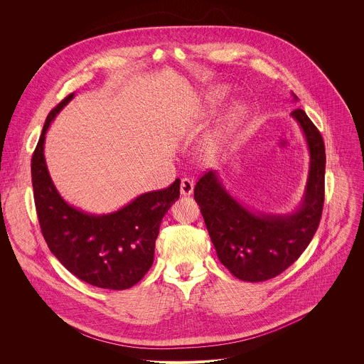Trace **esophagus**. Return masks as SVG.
<instances>
[{"instance_id":"34e87169","label":"esophagus","mask_w":364,"mask_h":364,"mask_svg":"<svg viewBox=\"0 0 364 364\" xmlns=\"http://www.w3.org/2000/svg\"><path fill=\"white\" fill-rule=\"evenodd\" d=\"M193 190H194V183L190 178H181L180 194L184 197H188L193 194Z\"/></svg>"}]
</instances>
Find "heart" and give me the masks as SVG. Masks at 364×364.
I'll return each instance as SVG.
<instances>
[{
  "instance_id": "obj_1",
  "label": "heart",
  "mask_w": 364,
  "mask_h": 364,
  "mask_svg": "<svg viewBox=\"0 0 364 364\" xmlns=\"http://www.w3.org/2000/svg\"><path fill=\"white\" fill-rule=\"evenodd\" d=\"M227 90L225 87H215L210 92V105H217L224 96H225ZM247 117V106L241 102H237L234 103L227 114H225V119H224V124H223V129L213 134L211 137L207 139V141L204 143V147H203V157L204 160L207 161H215L220 156V151H221V147H223V143L225 140V136L228 133H231L232 130H235Z\"/></svg>"
}]
</instances>
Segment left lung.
Instances as JSON below:
<instances>
[{
	"label": "left lung",
	"mask_w": 364,
	"mask_h": 364,
	"mask_svg": "<svg viewBox=\"0 0 364 364\" xmlns=\"http://www.w3.org/2000/svg\"><path fill=\"white\" fill-rule=\"evenodd\" d=\"M294 100L298 96L292 92ZM291 116L309 150V173L302 201L288 214L252 211L224 187L218 171L205 173L194 188L220 262L238 279L262 282L282 274L312 241L325 201V143L302 109Z\"/></svg>",
	"instance_id": "obj_1"
}]
</instances>
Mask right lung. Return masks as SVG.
<instances>
[{
  "label": "right lung",
  "mask_w": 364,
  "mask_h": 364,
  "mask_svg": "<svg viewBox=\"0 0 364 364\" xmlns=\"http://www.w3.org/2000/svg\"><path fill=\"white\" fill-rule=\"evenodd\" d=\"M73 96L70 93L48 114L32 156L41 231L50 252L76 278L103 289H127L153 265L160 224L180 197V180L166 190L140 194L109 214H89L68 204L49 176L43 146L50 123Z\"/></svg>",
  "instance_id": "add662e5"
}]
</instances>
